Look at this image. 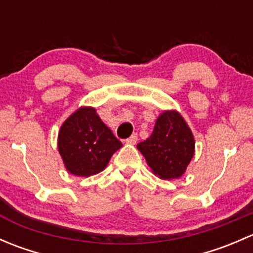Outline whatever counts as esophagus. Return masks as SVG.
Masks as SVG:
<instances>
[{
  "mask_svg": "<svg viewBox=\"0 0 253 253\" xmlns=\"http://www.w3.org/2000/svg\"><path fill=\"white\" fill-rule=\"evenodd\" d=\"M137 141H138V136H137V134L134 133V134H132V136L129 137L128 139H126V141H125V142H126L127 144H136Z\"/></svg>",
  "mask_w": 253,
  "mask_h": 253,
  "instance_id": "1",
  "label": "esophagus"
}]
</instances>
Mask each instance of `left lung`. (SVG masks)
I'll list each match as a JSON object with an SVG mask.
<instances>
[{
	"label": "left lung",
	"mask_w": 253,
	"mask_h": 253,
	"mask_svg": "<svg viewBox=\"0 0 253 253\" xmlns=\"http://www.w3.org/2000/svg\"><path fill=\"white\" fill-rule=\"evenodd\" d=\"M195 137L182 115L165 110L155 121L149 138L137 144L152 172L163 180H175L185 174L195 155Z\"/></svg>",
	"instance_id": "left-lung-1"
}]
</instances>
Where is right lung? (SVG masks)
Returning <instances> with one entry per match:
<instances>
[{"label":"right lung","mask_w":253,"mask_h":253,"mask_svg":"<svg viewBox=\"0 0 253 253\" xmlns=\"http://www.w3.org/2000/svg\"><path fill=\"white\" fill-rule=\"evenodd\" d=\"M121 147L93 106H81L72 112L58 131L57 148L66 170L79 177L103 171Z\"/></svg>","instance_id":"obj_1"}]
</instances>
